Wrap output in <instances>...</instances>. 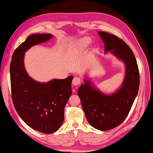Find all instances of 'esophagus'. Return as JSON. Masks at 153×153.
I'll return each mask as SVG.
<instances>
[{
    "label": "esophagus",
    "instance_id": "obj_1",
    "mask_svg": "<svg viewBox=\"0 0 153 153\" xmlns=\"http://www.w3.org/2000/svg\"><path fill=\"white\" fill-rule=\"evenodd\" d=\"M81 80L79 77H74L72 83L74 85H75V86H77V85H79L81 83Z\"/></svg>",
    "mask_w": 153,
    "mask_h": 153
}]
</instances>
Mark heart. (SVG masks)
Listing matches in <instances>:
<instances>
[{
  "label": "heart",
  "mask_w": 153,
  "mask_h": 153,
  "mask_svg": "<svg viewBox=\"0 0 153 153\" xmlns=\"http://www.w3.org/2000/svg\"><path fill=\"white\" fill-rule=\"evenodd\" d=\"M91 44V39L88 37H85L81 39L77 44V48L79 49H84L87 48Z\"/></svg>",
  "instance_id": "b5f03b06"
}]
</instances>
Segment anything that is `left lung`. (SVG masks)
Masks as SVG:
<instances>
[{
	"label": "left lung",
	"mask_w": 153,
	"mask_h": 153,
	"mask_svg": "<svg viewBox=\"0 0 153 153\" xmlns=\"http://www.w3.org/2000/svg\"><path fill=\"white\" fill-rule=\"evenodd\" d=\"M98 33L104 43L105 52L111 51L126 67L123 84L114 93H103L89 79H85L77 91L88 122L94 128L105 131L120 125L128 115L139 90L140 74L134 53L125 42L105 32Z\"/></svg>",
	"instance_id": "left-lung-1"
}]
</instances>
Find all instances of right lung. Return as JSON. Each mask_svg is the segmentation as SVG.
Returning a JSON list of instances; mask_svg holds the SVG:
<instances>
[{"mask_svg":"<svg viewBox=\"0 0 153 153\" xmlns=\"http://www.w3.org/2000/svg\"><path fill=\"white\" fill-rule=\"evenodd\" d=\"M52 37L50 34L30 35L14 51L10 67L12 97L16 111L28 126L44 134L56 132L62 124L64 109L72 93L73 76L37 82L27 74L24 56L33 45Z\"/></svg>","mask_w":153,"mask_h":153,"instance_id":"1","label":"right lung"}]
</instances>
